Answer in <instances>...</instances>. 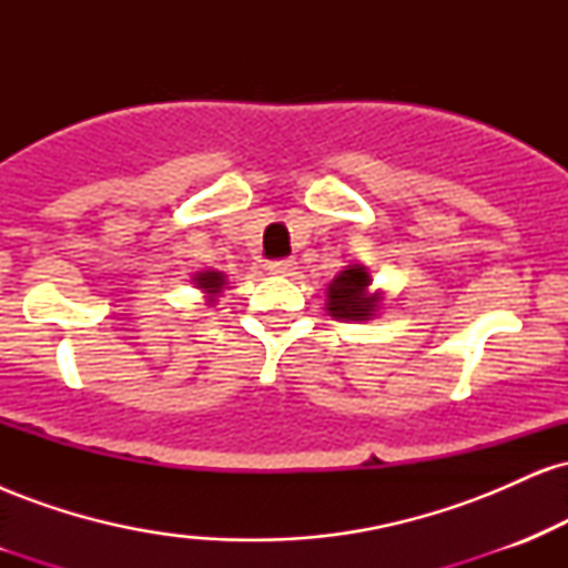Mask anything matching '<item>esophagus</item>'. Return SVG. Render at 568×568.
Wrapping results in <instances>:
<instances>
[{
	"mask_svg": "<svg viewBox=\"0 0 568 568\" xmlns=\"http://www.w3.org/2000/svg\"><path fill=\"white\" fill-rule=\"evenodd\" d=\"M293 270H296V262H291V258H277V262L266 264L270 275H293Z\"/></svg>",
	"mask_w": 568,
	"mask_h": 568,
	"instance_id": "34e87169",
	"label": "esophagus"
}]
</instances>
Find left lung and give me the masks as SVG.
<instances>
[{
	"label": "left lung",
	"instance_id": "obj_1",
	"mask_svg": "<svg viewBox=\"0 0 568 568\" xmlns=\"http://www.w3.org/2000/svg\"><path fill=\"white\" fill-rule=\"evenodd\" d=\"M371 283L368 270L363 264H352L328 285V312L336 321H371L379 306V296L366 291Z\"/></svg>",
	"mask_w": 568,
	"mask_h": 568
}]
</instances>
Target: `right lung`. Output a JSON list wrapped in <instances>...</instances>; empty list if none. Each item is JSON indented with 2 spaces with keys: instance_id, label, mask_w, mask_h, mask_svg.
<instances>
[{
  "instance_id": "add662e5",
  "label": "right lung",
  "mask_w": 568,
  "mask_h": 568,
  "mask_svg": "<svg viewBox=\"0 0 568 568\" xmlns=\"http://www.w3.org/2000/svg\"><path fill=\"white\" fill-rule=\"evenodd\" d=\"M194 283H197V288L211 293V296H216L221 285H224V275H221V272H200V275L194 277Z\"/></svg>"
}]
</instances>
